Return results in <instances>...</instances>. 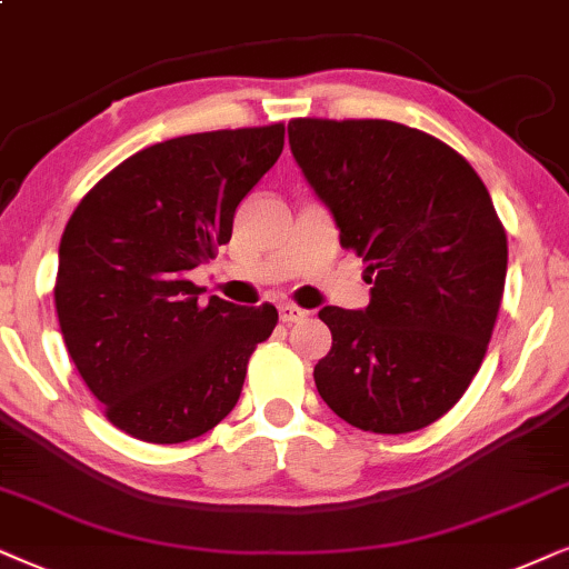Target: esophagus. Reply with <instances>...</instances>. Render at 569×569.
I'll use <instances>...</instances> for the list:
<instances>
[{
	"instance_id": "34e87169",
	"label": "esophagus",
	"mask_w": 569,
	"mask_h": 569,
	"mask_svg": "<svg viewBox=\"0 0 569 569\" xmlns=\"http://www.w3.org/2000/svg\"><path fill=\"white\" fill-rule=\"evenodd\" d=\"M307 309H301V307H297V305H283L280 307V320L283 322H301V320H307Z\"/></svg>"
}]
</instances>
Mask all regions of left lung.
I'll list each match as a JSON object with an SVG mask.
<instances>
[{
  "mask_svg": "<svg viewBox=\"0 0 569 569\" xmlns=\"http://www.w3.org/2000/svg\"><path fill=\"white\" fill-rule=\"evenodd\" d=\"M289 143L372 286L365 309H320L333 347L315 386L359 430L426 428L476 378L505 293L488 189L455 149L391 120L299 118Z\"/></svg>",
  "mask_w": 569,
  "mask_h": 569,
  "instance_id": "1",
  "label": "left lung"
}]
</instances>
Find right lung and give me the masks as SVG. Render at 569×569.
<instances>
[{
    "label": "right lung",
    "mask_w": 569,
    "mask_h": 569,
    "mask_svg": "<svg viewBox=\"0 0 569 569\" xmlns=\"http://www.w3.org/2000/svg\"><path fill=\"white\" fill-rule=\"evenodd\" d=\"M283 123L168 139L81 199L60 241L54 307L107 420L149 443L191 441L236 407L272 305L210 297L189 272L231 241L241 199L283 152Z\"/></svg>",
    "instance_id": "obj_1"
}]
</instances>
